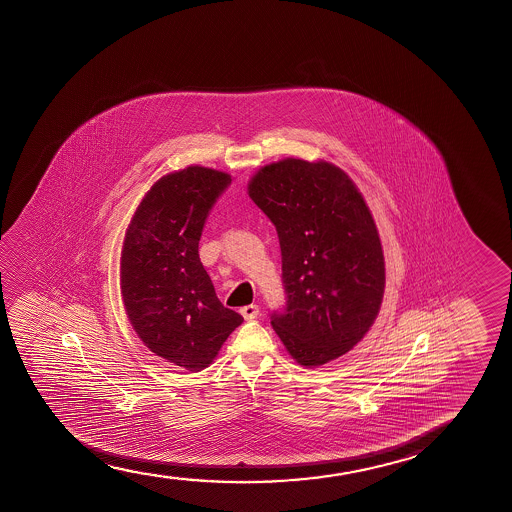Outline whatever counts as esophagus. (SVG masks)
<instances>
[{
    "label": "esophagus",
    "mask_w": 512,
    "mask_h": 512,
    "mask_svg": "<svg viewBox=\"0 0 512 512\" xmlns=\"http://www.w3.org/2000/svg\"><path fill=\"white\" fill-rule=\"evenodd\" d=\"M239 313L243 315L245 320H253V318H257V315H259V306H257V304L243 306V308L239 309Z\"/></svg>",
    "instance_id": "obj_1"
}]
</instances>
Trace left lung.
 <instances>
[{"label": "left lung", "instance_id": "1", "mask_svg": "<svg viewBox=\"0 0 512 512\" xmlns=\"http://www.w3.org/2000/svg\"><path fill=\"white\" fill-rule=\"evenodd\" d=\"M248 196L280 238L287 306L271 325L297 364L318 367L362 341L385 294L378 227L357 185L325 161L260 168Z\"/></svg>", "mask_w": 512, "mask_h": 512}]
</instances>
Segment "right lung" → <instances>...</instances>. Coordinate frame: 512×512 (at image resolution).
Returning <instances> with one entry per match:
<instances>
[{
	"label": "right lung",
	"mask_w": 512,
	"mask_h": 512,
	"mask_svg": "<svg viewBox=\"0 0 512 512\" xmlns=\"http://www.w3.org/2000/svg\"><path fill=\"white\" fill-rule=\"evenodd\" d=\"M231 176L189 166L150 187L127 227L120 292L148 350L185 371H203L243 323L218 301L199 259L204 222Z\"/></svg>",
	"instance_id": "add662e5"
}]
</instances>
